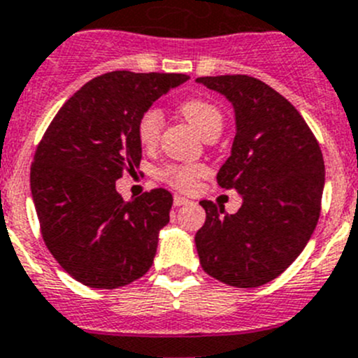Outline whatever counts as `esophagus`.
<instances>
[{
	"mask_svg": "<svg viewBox=\"0 0 358 358\" xmlns=\"http://www.w3.org/2000/svg\"><path fill=\"white\" fill-rule=\"evenodd\" d=\"M187 203H189V199H187V197L178 196V194H175V196H173V204H175V206H183V204H187Z\"/></svg>",
	"mask_w": 358,
	"mask_h": 358,
	"instance_id": "obj_1",
	"label": "esophagus"
}]
</instances>
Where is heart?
<instances>
[{
	"label": "heart",
	"instance_id": "obj_1",
	"mask_svg": "<svg viewBox=\"0 0 358 358\" xmlns=\"http://www.w3.org/2000/svg\"><path fill=\"white\" fill-rule=\"evenodd\" d=\"M182 115L203 134L204 138L220 134L224 127V113L215 103L203 98L187 99L180 105ZM164 129V115L157 106H148L141 112L136 122V134L145 148H152L161 140ZM206 173L203 164H183V162H169L159 169V178L169 187L178 190H190L197 178Z\"/></svg>",
	"mask_w": 358,
	"mask_h": 358
}]
</instances>
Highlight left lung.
<instances>
[{"label": "left lung", "mask_w": 358, "mask_h": 358, "mask_svg": "<svg viewBox=\"0 0 358 358\" xmlns=\"http://www.w3.org/2000/svg\"><path fill=\"white\" fill-rule=\"evenodd\" d=\"M236 112L231 157L217 175L222 189L238 190L234 215L201 201L206 222L196 234L204 273L252 289L271 282L310 241L322 210L325 166L320 145L296 106L248 75L201 76Z\"/></svg>", "instance_id": "left-lung-1"}]
</instances>
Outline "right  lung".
I'll return each mask as SVG.
<instances>
[{
    "label": "right lung",
    "mask_w": 358,
    "mask_h": 358,
    "mask_svg": "<svg viewBox=\"0 0 358 358\" xmlns=\"http://www.w3.org/2000/svg\"><path fill=\"white\" fill-rule=\"evenodd\" d=\"M182 73L112 71L76 91L52 119L31 164V194L48 252L76 282L117 289L150 269L173 197L124 201L115 182L141 161L138 117Z\"/></svg>",
    "instance_id": "obj_1"
}]
</instances>
